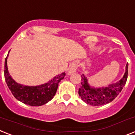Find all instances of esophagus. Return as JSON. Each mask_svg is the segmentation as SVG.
Wrapping results in <instances>:
<instances>
[{"label":"esophagus","mask_w":135,"mask_h":135,"mask_svg":"<svg viewBox=\"0 0 135 135\" xmlns=\"http://www.w3.org/2000/svg\"><path fill=\"white\" fill-rule=\"evenodd\" d=\"M78 63L76 62H72L69 66V71H68V74L69 75H71L72 73L76 72V70L78 69Z\"/></svg>","instance_id":"34e87169"}]
</instances>
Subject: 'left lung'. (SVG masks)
<instances>
[{
    "instance_id": "left-lung-1",
    "label": "left lung",
    "mask_w": 135,
    "mask_h": 135,
    "mask_svg": "<svg viewBox=\"0 0 135 135\" xmlns=\"http://www.w3.org/2000/svg\"><path fill=\"white\" fill-rule=\"evenodd\" d=\"M126 73L121 80L106 87L91 88L87 83V79L84 75H81V86L78 94L83 101L93 106H100L109 103L117 97L126 83L128 75V64H126Z\"/></svg>"
}]
</instances>
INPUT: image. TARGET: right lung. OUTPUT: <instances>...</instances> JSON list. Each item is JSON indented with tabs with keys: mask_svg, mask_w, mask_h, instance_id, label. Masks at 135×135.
Wrapping results in <instances>:
<instances>
[{
	"mask_svg": "<svg viewBox=\"0 0 135 135\" xmlns=\"http://www.w3.org/2000/svg\"><path fill=\"white\" fill-rule=\"evenodd\" d=\"M7 56L5 60V79L9 90L16 99L29 105L40 106L47 103L54 97L59 83L64 78L65 73L57 75L44 85L36 86H23L16 83L9 75L7 65Z\"/></svg>",
	"mask_w": 135,
	"mask_h": 135,
	"instance_id": "add662e5",
	"label": "right lung"
}]
</instances>
